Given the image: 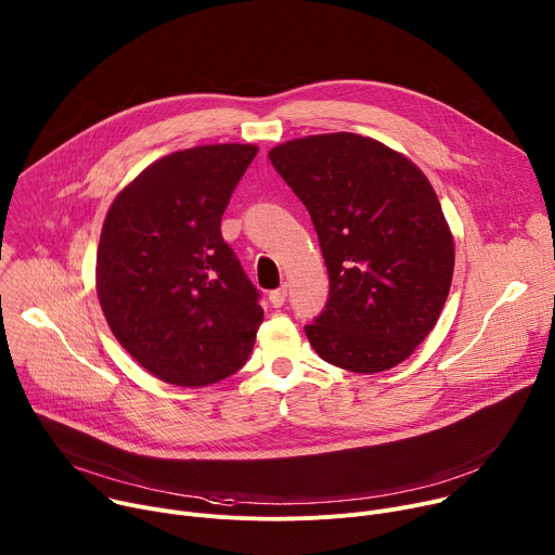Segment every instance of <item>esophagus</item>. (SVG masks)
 <instances>
[{
  "mask_svg": "<svg viewBox=\"0 0 555 555\" xmlns=\"http://www.w3.org/2000/svg\"><path fill=\"white\" fill-rule=\"evenodd\" d=\"M285 298H287V287H285V285H281L279 289H272V292H270V302H272V307H281V305L285 302Z\"/></svg>",
  "mask_w": 555,
  "mask_h": 555,
  "instance_id": "34e87169",
  "label": "esophagus"
}]
</instances>
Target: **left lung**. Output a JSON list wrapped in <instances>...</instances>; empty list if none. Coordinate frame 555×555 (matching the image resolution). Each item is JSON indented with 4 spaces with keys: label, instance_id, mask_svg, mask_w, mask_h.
Instances as JSON below:
<instances>
[{
    "label": "left lung",
    "instance_id": "left-lung-1",
    "mask_svg": "<svg viewBox=\"0 0 555 555\" xmlns=\"http://www.w3.org/2000/svg\"><path fill=\"white\" fill-rule=\"evenodd\" d=\"M270 163L305 204L330 274V298L305 325L325 362L379 373L406 360L446 305L454 244L426 176L358 133L289 140Z\"/></svg>",
    "mask_w": 555,
    "mask_h": 555
}]
</instances>
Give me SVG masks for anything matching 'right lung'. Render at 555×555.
<instances>
[{
	"instance_id": "add662e5",
	"label": "right lung",
	"mask_w": 555,
	"mask_h": 555,
	"mask_svg": "<svg viewBox=\"0 0 555 555\" xmlns=\"http://www.w3.org/2000/svg\"><path fill=\"white\" fill-rule=\"evenodd\" d=\"M255 144H204L146 167L114 199L96 255L112 334L149 373L208 386L240 371L263 323L261 292L221 236Z\"/></svg>"
}]
</instances>
